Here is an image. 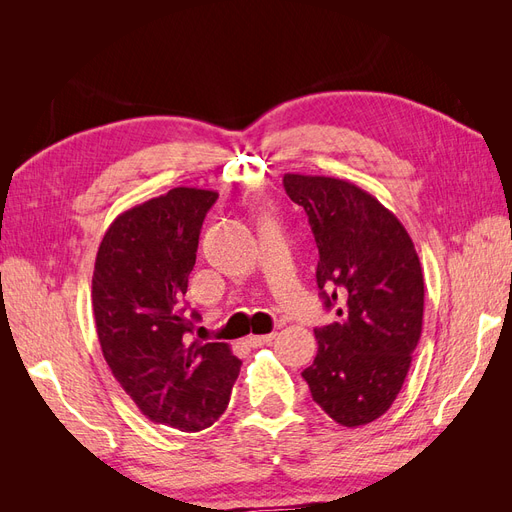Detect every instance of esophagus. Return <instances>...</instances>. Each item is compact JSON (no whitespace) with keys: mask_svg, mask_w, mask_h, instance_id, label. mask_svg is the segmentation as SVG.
Returning <instances> with one entry per match:
<instances>
[{"mask_svg":"<svg viewBox=\"0 0 512 512\" xmlns=\"http://www.w3.org/2000/svg\"><path fill=\"white\" fill-rule=\"evenodd\" d=\"M273 339H275V333H269V335H250V337H247V344H250L252 348L269 346Z\"/></svg>","mask_w":512,"mask_h":512,"instance_id":"1","label":"esophagus"}]
</instances>
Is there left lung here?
<instances>
[{"instance_id":"left-lung-1","label":"left lung","mask_w":512,"mask_h":512,"mask_svg":"<svg viewBox=\"0 0 512 512\" xmlns=\"http://www.w3.org/2000/svg\"><path fill=\"white\" fill-rule=\"evenodd\" d=\"M318 245L316 282L337 322L314 329L318 354L303 369L316 404L359 427L393 406L423 331L425 282L408 230L354 183L284 175Z\"/></svg>"}]
</instances>
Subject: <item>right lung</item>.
<instances>
[{"instance_id":"right-lung-1","label":"right lung","mask_w":512,"mask_h":512,"mask_svg":"<svg viewBox=\"0 0 512 512\" xmlns=\"http://www.w3.org/2000/svg\"><path fill=\"white\" fill-rule=\"evenodd\" d=\"M218 192L173 188L117 215L91 280L96 331L115 380L149 421L179 431L224 414L241 361L228 344L190 342L183 303L200 228Z\"/></svg>"}]
</instances>
